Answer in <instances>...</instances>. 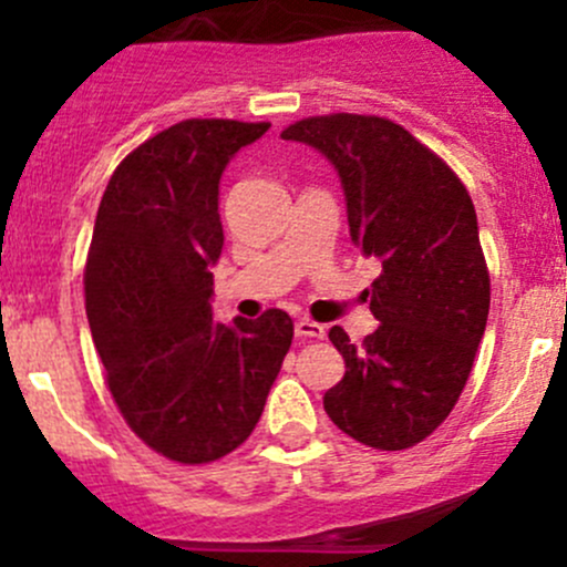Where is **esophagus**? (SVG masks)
Returning a JSON list of instances; mask_svg holds the SVG:
<instances>
[{
  "mask_svg": "<svg viewBox=\"0 0 567 567\" xmlns=\"http://www.w3.org/2000/svg\"><path fill=\"white\" fill-rule=\"evenodd\" d=\"M296 337H299V340H323L326 329L320 323H316V320L299 318L296 320Z\"/></svg>",
  "mask_w": 567,
  "mask_h": 567,
  "instance_id": "34e87169",
  "label": "esophagus"
}]
</instances>
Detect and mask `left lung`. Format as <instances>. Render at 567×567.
I'll return each mask as SVG.
<instances>
[{
  "instance_id": "obj_1",
  "label": "left lung",
  "mask_w": 567,
  "mask_h": 567,
  "mask_svg": "<svg viewBox=\"0 0 567 567\" xmlns=\"http://www.w3.org/2000/svg\"><path fill=\"white\" fill-rule=\"evenodd\" d=\"M282 140L334 164L351 241L384 268L364 290L381 323L362 348L340 326L329 329L346 375L323 394L326 414L368 447H414L458 403L488 320L491 279L472 197L431 147L386 117H307Z\"/></svg>"
}]
</instances>
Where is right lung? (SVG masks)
<instances>
[{
	"label": "right lung",
	"mask_w": 567,
	"mask_h": 567,
	"mask_svg": "<svg viewBox=\"0 0 567 567\" xmlns=\"http://www.w3.org/2000/svg\"><path fill=\"white\" fill-rule=\"evenodd\" d=\"M271 123L183 120L120 162L101 197L84 301L106 384L131 431L177 463L241 447L293 340V320L216 323L219 181Z\"/></svg>",
	"instance_id": "right-lung-1"
}]
</instances>
